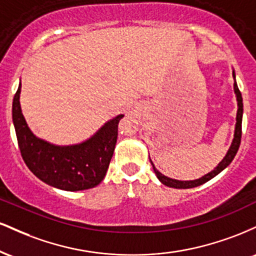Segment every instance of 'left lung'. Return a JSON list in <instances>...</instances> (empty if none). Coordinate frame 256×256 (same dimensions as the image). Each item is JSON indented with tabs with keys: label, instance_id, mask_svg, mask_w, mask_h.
Returning a JSON list of instances; mask_svg holds the SVG:
<instances>
[{
	"label": "left lung",
	"instance_id": "8db88e82",
	"mask_svg": "<svg viewBox=\"0 0 256 256\" xmlns=\"http://www.w3.org/2000/svg\"><path fill=\"white\" fill-rule=\"evenodd\" d=\"M232 76H234V72H232ZM234 94H236L237 96V102H238V110H237V118H236L237 122H236V128H234V140H232V144L230 146V149H228V154H226L225 158L222 160V162H220L212 172L207 173V174L204 176V177H201L200 179L183 182V180H176V179L168 178L166 177V176H164L162 173H160L156 168H155V166L152 165V162L150 161L152 168H154L155 174H156V177L158 178V180H160L161 183L167 185V186L170 188H176V189H189V188H195L206 183V182H208L210 179L214 178L216 174H219L222 170L226 168V167L230 165L231 161L234 160V156H236L240 144V137H242V116H243V100H242V95H240L238 86H237L236 84V80H234Z\"/></svg>",
	"mask_w": 256,
	"mask_h": 256
}]
</instances>
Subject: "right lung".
Wrapping results in <instances>:
<instances>
[{"mask_svg": "<svg viewBox=\"0 0 256 256\" xmlns=\"http://www.w3.org/2000/svg\"><path fill=\"white\" fill-rule=\"evenodd\" d=\"M19 84L13 98L12 116L18 144L30 171L44 183L67 192L96 186L104 180L118 138V124L124 114L116 116L80 144H50L32 134L20 107Z\"/></svg>", "mask_w": 256, "mask_h": 256, "instance_id": "add662e5", "label": "right lung"}]
</instances>
